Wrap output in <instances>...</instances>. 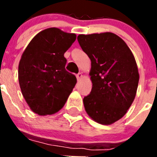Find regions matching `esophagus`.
Returning a JSON list of instances; mask_svg holds the SVG:
<instances>
[{
    "instance_id": "esophagus-1",
    "label": "esophagus",
    "mask_w": 157,
    "mask_h": 157,
    "mask_svg": "<svg viewBox=\"0 0 157 157\" xmlns=\"http://www.w3.org/2000/svg\"><path fill=\"white\" fill-rule=\"evenodd\" d=\"M76 78H77L78 80H80L82 78V74L81 72H80V73L77 74V75H76Z\"/></svg>"
}]
</instances>
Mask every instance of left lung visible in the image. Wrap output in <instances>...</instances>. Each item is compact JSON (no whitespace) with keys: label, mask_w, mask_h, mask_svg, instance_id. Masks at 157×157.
I'll return each instance as SVG.
<instances>
[{"label":"left lung","mask_w":157,"mask_h":157,"mask_svg":"<svg viewBox=\"0 0 157 157\" xmlns=\"http://www.w3.org/2000/svg\"><path fill=\"white\" fill-rule=\"evenodd\" d=\"M78 41L91 60L93 86L83 104L97 123L111 125L127 113L135 98L139 73L126 42L111 32L79 34Z\"/></svg>","instance_id":"1"}]
</instances>
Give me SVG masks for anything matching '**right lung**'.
<instances>
[{
    "instance_id": "right-lung-1",
    "label": "right lung",
    "mask_w": 157,
    "mask_h": 157,
    "mask_svg": "<svg viewBox=\"0 0 157 157\" xmlns=\"http://www.w3.org/2000/svg\"><path fill=\"white\" fill-rule=\"evenodd\" d=\"M75 40V34L47 28L33 37L22 54L18 70L19 86L36 114H55L73 90L77 79L65 69L64 53Z\"/></svg>"
}]
</instances>
